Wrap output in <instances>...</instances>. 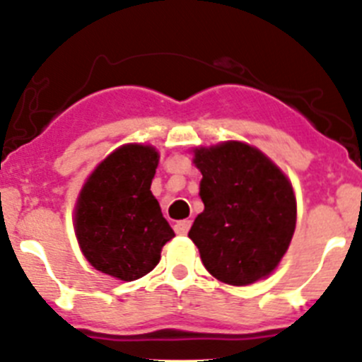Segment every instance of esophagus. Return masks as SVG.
<instances>
[{
  "label": "esophagus",
  "instance_id": "esophagus-1",
  "mask_svg": "<svg viewBox=\"0 0 362 362\" xmlns=\"http://www.w3.org/2000/svg\"><path fill=\"white\" fill-rule=\"evenodd\" d=\"M189 228H191V221L189 219H182V221L175 223V232L178 235H185L189 232Z\"/></svg>",
  "mask_w": 362,
  "mask_h": 362
}]
</instances>
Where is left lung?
Returning a JSON list of instances; mask_svg holds the SVG:
<instances>
[{"instance_id": "1", "label": "left lung", "mask_w": 362, "mask_h": 362, "mask_svg": "<svg viewBox=\"0 0 362 362\" xmlns=\"http://www.w3.org/2000/svg\"><path fill=\"white\" fill-rule=\"evenodd\" d=\"M205 209L189 238L212 276L232 286L264 279L288 252L296 225L291 182L255 148L228 141L194 151Z\"/></svg>"}]
</instances>
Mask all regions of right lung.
<instances>
[{"mask_svg": "<svg viewBox=\"0 0 362 362\" xmlns=\"http://www.w3.org/2000/svg\"><path fill=\"white\" fill-rule=\"evenodd\" d=\"M158 164L155 148L127 144L105 158L80 192L74 230L87 261L130 282L150 273L175 238L151 194Z\"/></svg>", "mask_w": 362, "mask_h": 362, "instance_id": "1", "label": "right lung"}]
</instances>
